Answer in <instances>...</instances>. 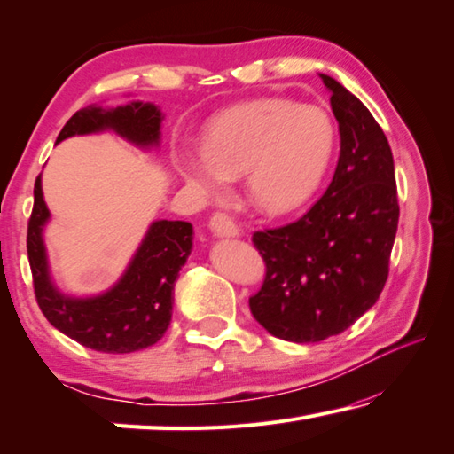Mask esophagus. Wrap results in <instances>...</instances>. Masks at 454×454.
Here are the masks:
<instances>
[{
    "label": "esophagus",
    "mask_w": 454,
    "mask_h": 454,
    "mask_svg": "<svg viewBox=\"0 0 454 454\" xmlns=\"http://www.w3.org/2000/svg\"><path fill=\"white\" fill-rule=\"evenodd\" d=\"M210 230L214 236H218V239H236V236H240L239 224L224 212H215L212 215Z\"/></svg>",
    "instance_id": "esophagus-1"
}]
</instances>
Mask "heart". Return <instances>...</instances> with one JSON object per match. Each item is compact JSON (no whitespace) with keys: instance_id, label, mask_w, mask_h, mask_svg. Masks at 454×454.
Masks as SVG:
<instances>
[{"instance_id":"b5f03b06","label":"heart","mask_w":454,"mask_h":454,"mask_svg":"<svg viewBox=\"0 0 454 454\" xmlns=\"http://www.w3.org/2000/svg\"><path fill=\"white\" fill-rule=\"evenodd\" d=\"M333 149V121L319 106L258 98L218 114L206 145L179 149L176 165L200 200L224 198L230 177L244 174L250 201L283 215L317 192Z\"/></svg>"}]
</instances>
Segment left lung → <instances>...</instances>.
I'll list each match as a JSON object with an SVG mask.
<instances>
[{"mask_svg": "<svg viewBox=\"0 0 454 454\" xmlns=\"http://www.w3.org/2000/svg\"><path fill=\"white\" fill-rule=\"evenodd\" d=\"M319 76L340 125L333 179L303 218L253 236L266 277L250 311L270 335L294 343L340 335L376 305L400 218L382 127L343 84Z\"/></svg>", "mask_w": 454, "mask_h": 454, "instance_id": "obj_1", "label": "left lung"}]
</instances>
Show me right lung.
I'll return each instance as SVG.
<instances>
[{
	"label": "right lung",
	"instance_id": "right-lung-1",
	"mask_svg": "<svg viewBox=\"0 0 454 454\" xmlns=\"http://www.w3.org/2000/svg\"><path fill=\"white\" fill-rule=\"evenodd\" d=\"M161 123L160 106L145 100H129L119 106L90 105L72 114L56 143L111 131L135 147L151 151L161 145ZM48 222L40 174L34 184V210L27 224V258L44 317L70 340L103 354H131L160 341L171 321L179 270L192 254L190 222H151L123 275L97 294H70L56 285L44 242Z\"/></svg>",
	"mask_w": 454,
	"mask_h": 454
}]
</instances>
